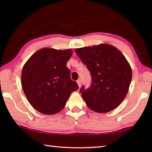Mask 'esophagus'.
<instances>
[{"mask_svg": "<svg viewBox=\"0 0 152 152\" xmlns=\"http://www.w3.org/2000/svg\"><path fill=\"white\" fill-rule=\"evenodd\" d=\"M77 83H78V85L79 87H80L82 85V80L80 79H78V80H77Z\"/></svg>", "mask_w": 152, "mask_h": 152, "instance_id": "1", "label": "esophagus"}]
</instances>
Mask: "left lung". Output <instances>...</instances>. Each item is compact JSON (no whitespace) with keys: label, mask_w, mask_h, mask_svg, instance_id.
<instances>
[{"label":"left lung","mask_w":152,"mask_h":152,"mask_svg":"<svg viewBox=\"0 0 152 152\" xmlns=\"http://www.w3.org/2000/svg\"><path fill=\"white\" fill-rule=\"evenodd\" d=\"M75 52L91 75V86L80 90L87 106L97 113L117 108L127 95L132 78L125 56L109 44L77 48Z\"/></svg>","instance_id":"left-lung-1"}]
</instances>
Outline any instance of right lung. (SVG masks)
<instances>
[{
  "mask_svg": "<svg viewBox=\"0 0 152 152\" xmlns=\"http://www.w3.org/2000/svg\"><path fill=\"white\" fill-rule=\"evenodd\" d=\"M72 55L70 50L46 48L36 51L25 63L22 88L28 101L39 112L53 115L61 111L72 92L78 89L66 66Z\"/></svg>",
  "mask_w": 152,
  "mask_h": 152,
  "instance_id": "right-lung-1",
  "label": "right lung"
}]
</instances>
